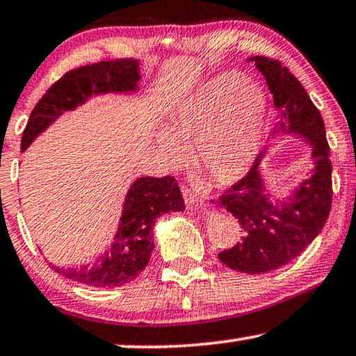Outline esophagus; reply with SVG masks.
<instances>
[{"label":"esophagus","mask_w":356,"mask_h":356,"mask_svg":"<svg viewBox=\"0 0 356 356\" xmlns=\"http://www.w3.org/2000/svg\"><path fill=\"white\" fill-rule=\"evenodd\" d=\"M182 195H184V200H186V204L188 207L199 204V202H200V197L197 195V193L193 192L191 187H182Z\"/></svg>","instance_id":"1"}]
</instances>
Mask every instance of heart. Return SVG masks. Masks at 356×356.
<instances>
[{
  "mask_svg": "<svg viewBox=\"0 0 356 356\" xmlns=\"http://www.w3.org/2000/svg\"><path fill=\"white\" fill-rule=\"evenodd\" d=\"M263 88L238 72H223L188 97L170 115L161 147L172 165L184 163L179 146L218 186H230L248 172L258 154L266 121Z\"/></svg>",
  "mask_w": 356,
  "mask_h": 356,
  "instance_id": "heart-1",
  "label": "heart"
}]
</instances>
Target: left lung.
I'll return each mask as SVG.
<instances>
[{
    "label": "left lung",
    "instance_id": "8db88e82",
    "mask_svg": "<svg viewBox=\"0 0 356 356\" xmlns=\"http://www.w3.org/2000/svg\"><path fill=\"white\" fill-rule=\"evenodd\" d=\"M273 93L274 106L282 116L273 134H300L312 145L316 169L294 191L289 202L273 204L259 174L263 154L254 159L245 177L218 197L220 209L230 211L241 225L243 236L218 259L230 269L263 274L277 269L302 253L325 225L332 209V163L321 111L314 105L289 69L264 56L250 58Z\"/></svg>",
    "mask_w": 356,
    "mask_h": 356
}]
</instances>
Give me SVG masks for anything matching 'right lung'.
Listing matches in <instances>:
<instances>
[{
    "mask_svg": "<svg viewBox=\"0 0 356 356\" xmlns=\"http://www.w3.org/2000/svg\"><path fill=\"white\" fill-rule=\"evenodd\" d=\"M139 64L133 58H108L97 64L69 70L38 102L21 139L24 151L34 138L67 110L82 105L92 95L110 92H134ZM186 209L177 181L165 177H139L129 187L115 243L92 264L80 268H56L58 274L92 287H115L133 281L149 263L154 250L152 227L168 211Z\"/></svg>",
    "mask_w": 356,
    "mask_h": 356,
    "instance_id": "1",
    "label": "right lung"
}]
</instances>
